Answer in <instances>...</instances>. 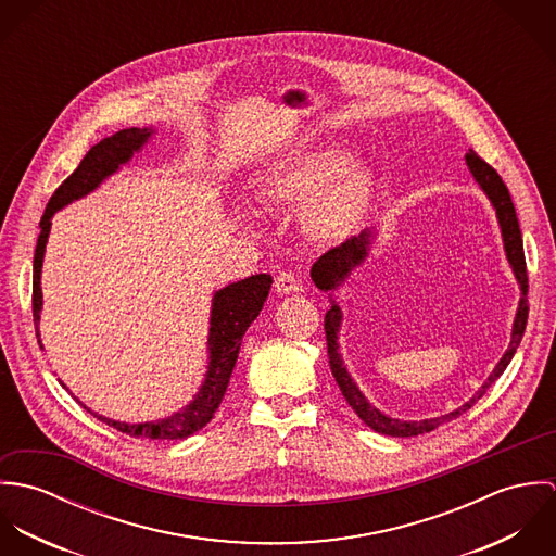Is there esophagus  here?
<instances>
[{
  "mask_svg": "<svg viewBox=\"0 0 556 556\" xmlns=\"http://www.w3.org/2000/svg\"><path fill=\"white\" fill-rule=\"evenodd\" d=\"M276 291L280 295H293V293L302 291V282L298 280V276L293 271H280L276 276Z\"/></svg>",
  "mask_w": 556,
  "mask_h": 556,
  "instance_id": "esophagus-1",
  "label": "esophagus"
}]
</instances>
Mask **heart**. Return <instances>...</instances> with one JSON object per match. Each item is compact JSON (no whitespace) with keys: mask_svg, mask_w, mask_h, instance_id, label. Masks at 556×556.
Segmentation results:
<instances>
[{"mask_svg":"<svg viewBox=\"0 0 556 556\" xmlns=\"http://www.w3.org/2000/svg\"><path fill=\"white\" fill-rule=\"evenodd\" d=\"M372 173L338 146H308L274 160L258 177L256 194L274 205H301L306 231L320 241L346 236L362 218Z\"/></svg>","mask_w":556,"mask_h":556,"instance_id":"1","label":"heart"}]
</instances>
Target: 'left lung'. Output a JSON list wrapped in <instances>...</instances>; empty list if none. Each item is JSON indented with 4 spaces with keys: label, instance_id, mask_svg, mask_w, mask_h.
<instances>
[{
    "label": "left lung",
    "instance_id": "obj_1",
    "mask_svg": "<svg viewBox=\"0 0 556 556\" xmlns=\"http://www.w3.org/2000/svg\"><path fill=\"white\" fill-rule=\"evenodd\" d=\"M467 166L477 181V186L483 190V194L488 197L490 205L496 212V220H498V229H501V238H503V248H505V256L507 263L514 271L516 282L520 285V302H518V311L514 317L511 325V340L507 351L503 353V357L498 359V364L494 366V370L490 372V377L483 381V386L477 390L473 396L469 397L465 404H460L458 408L439 415V417H428V419H397L390 417L383 410H379L377 406H372L368 402V397L364 396V392L357 388V383L353 381L351 372L344 366V359L340 355V342H338V333L342 327V311L336 304V300L331 298V308L325 313V336H327V355H329V368L331 375L342 392L344 400L349 402V406L357 413V417L372 428L379 434H388V437H417L424 432H430L434 428H439L445 421L456 419L458 415L467 413L479 397L483 396L490 386L505 372V368L509 366L522 336H525V327H527V317H529V304H527V291H529V278H527V263H525V248H522V233H520V225L516 218V210L509 197L507 186L503 184V179L498 177V173L483 160L477 156L473 150H469V154L465 156ZM377 239L375 229H364L359 236L346 239L344 243L327 250L317 263L311 269V278L317 285L320 291H336L338 287H342L349 276L362 267V263L368 258L370 248Z\"/></svg>",
    "mask_w": 556,
    "mask_h": 556
}]
</instances>
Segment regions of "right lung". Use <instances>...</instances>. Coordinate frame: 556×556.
Wrapping results in <instances>:
<instances>
[{"label": "right lung", "instance_id": "right-lung-1", "mask_svg": "<svg viewBox=\"0 0 556 556\" xmlns=\"http://www.w3.org/2000/svg\"><path fill=\"white\" fill-rule=\"evenodd\" d=\"M154 132L156 130L152 126L150 128H126V130L115 132L113 137L102 139L98 146H93L85 154V159L80 160L77 170L53 192V197L45 210V216L40 220V236L36 243V254H34L31 308H34V325H36V338H38L40 349H45L42 340H40V327H38L40 313H42L40 276H42L47 241L51 233V218L62 207L93 192L106 177H111L124 164H128L132 156L137 152H141L143 146L154 137ZM271 282L274 280L269 274H256V276L238 280V282L214 293L212 313H210V333H207V353L210 355H207L205 381L201 383L194 397L177 413H170V415L160 417L154 421L128 424V421H117V419L98 415L89 406H85L79 397L75 396V400L93 417H98L106 426H113L115 430L126 432L130 437L152 439V441H177V439H186V437L199 432L205 424H210V419L214 417L216 408L220 406V402L225 397L231 372L238 362L241 338H243L245 329L250 327V323L258 317V313L269 295Z\"/></svg>", "mask_w": 556, "mask_h": 556}]
</instances>
